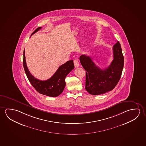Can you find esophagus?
Returning a JSON list of instances; mask_svg holds the SVG:
<instances>
[{
	"instance_id": "esophagus-1",
	"label": "esophagus",
	"mask_w": 146,
	"mask_h": 146,
	"mask_svg": "<svg viewBox=\"0 0 146 146\" xmlns=\"http://www.w3.org/2000/svg\"><path fill=\"white\" fill-rule=\"evenodd\" d=\"M74 65L75 67H79L80 64H79V61L78 60V59H74Z\"/></svg>"
}]
</instances>
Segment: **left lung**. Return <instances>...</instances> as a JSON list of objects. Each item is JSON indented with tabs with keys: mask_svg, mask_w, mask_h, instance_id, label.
I'll use <instances>...</instances> for the list:
<instances>
[{
	"mask_svg": "<svg viewBox=\"0 0 146 146\" xmlns=\"http://www.w3.org/2000/svg\"><path fill=\"white\" fill-rule=\"evenodd\" d=\"M113 60L104 70L95 65L90 57L82 55L80 62L86 70L85 89L89 94L100 95L111 91L120 80L124 66V57L120 42L113 45Z\"/></svg>",
	"mask_w": 146,
	"mask_h": 146,
	"instance_id": "left-lung-1",
	"label": "left lung"
}]
</instances>
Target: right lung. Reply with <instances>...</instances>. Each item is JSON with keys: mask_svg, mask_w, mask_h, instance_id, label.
<instances>
[{"mask_svg": "<svg viewBox=\"0 0 146 146\" xmlns=\"http://www.w3.org/2000/svg\"><path fill=\"white\" fill-rule=\"evenodd\" d=\"M41 28L42 27H40L35 29L31 35ZM23 55V63L26 74L32 86L38 92L50 97H57L62 93L66 85L65 78L74 68L73 60L68 61L64 64L60 66L51 78L46 81H41L35 78L30 74L26 63L25 51H24Z\"/></svg>", "mask_w": 146, "mask_h": 146, "instance_id": "1", "label": "right lung"}]
</instances>
